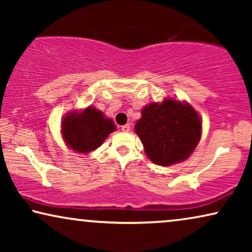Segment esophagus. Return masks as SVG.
I'll list each match as a JSON object with an SVG mask.
<instances>
[{"mask_svg": "<svg viewBox=\"0 0 252 252\" xmlns=\"http://www.w3.org/2000/svg\"><path fill=\"white\" fill-rule=\"evenodd\" d=\"M129 129H130L129 124H126V125L122 126V130H123V132H129Z\"/></svg>", "mask_w": 252, "mask_h": 252, "instance_id": "34e87169", "label": "esophagus"}]
</instances>
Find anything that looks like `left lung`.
Returning <instances> with one entry per match:
<instances>
[{
  "instance_id": "8db88e82",
  "label": "left lung",
  "mask_w": 252,
  "mask_h": 252,
  "mask_svg": "<svg viewBox=\"0 0 252 252\" xmlns=\"http://www.w3.org/2000/svg\"><path fill=\"white\" fill-rule=\"evenodd\" d=\"M136 123L135 133L149 159L170 166L190 156L201 139L202 124L192 106L173 99L150 103Z\"/></svg>"
}]
</instances>
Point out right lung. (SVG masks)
Listing matches in <instances>:
<instances>
[{
    "mask_svg": "<svg viewBox=\"0 0 252 252\" xmlns=\"http://www.w3.org/2000/svg\"><path fill=\"white\" fill-rule=\"evenodd\" d=\"M115 129L112 120L104 118L103 113L93 106L80 113L71 112L62 124L65 142L80 154L95 150Z\"/></svg>",
    "mask_w": 252,
    "mask_h": 252,
    "instance_id": "1",
    "label": "right lung"
}]
</instances>
